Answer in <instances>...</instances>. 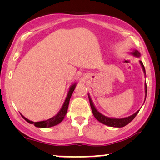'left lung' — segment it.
Here are the masks:
<instances>
[{
  "mask_svg": "<svg viewBox=\"0 0 160 160\" xmlns=\"http://www.w3.org/2000/svg\"><path fill=\"white\" fill-rule=\"evenodd\" d=\"M133 55L137 57V58H140L141 56V54L138 51L135 50L132 53ZM140 63H141L142 68H143V72L146 73V71H145V68H144V65L142 62L141 60L139 61ZM145 92H146V93H147V87H146V83L145 84ZM146 99V98H145ZM89 103H90V106L92 108V111L93 115L94 117H95V119H97L101 123L106 124V125L110 126V127H113V128H122V127H124L127 124H128L130 122L132 121V120L134 119V118L136 117V115L138 114V113L139 112L138 110L136 111L134 114L128 117H125V118H122V119H115V118H109L107 117L106 116L102 115V113H100L99 111H98L97 109L95 108V106H94L90 96L89 95Z\"/></svg>",
  "mask_w": 160,
  "mask_h": 160,
  "instance_id": "left-lung-1",
  "label": "left lung"
}]
</instances>
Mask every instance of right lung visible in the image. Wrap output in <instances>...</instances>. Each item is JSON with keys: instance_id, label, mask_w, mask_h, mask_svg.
<instances>
[{"instance_id": "add662e5", "label": "right lung", "mask_w": 160, "mask_h": 160, "mask_svg": "<svg viewBox=\"0 0 160 160\" xmlns=\"http://www.w3.org/2000/svg\"><path fill=\"white\" fill-rule=\"evenodd\" d=\"M76 87V84L72 85V86L70 87V89L68 91V93L66 99H65L64 103H63L62 108H61L60 111H59L58 114L54 116L52 118H50V119L47 120H44V121H41V122H33L30 120L28 119L27 118H25L24 116L21 114L22 117H23V119L27 121L28 123L30 124H33L35 126L37 127V128H51V127H53L54 125H57L59 123H60L62 121L63 119H64L65 114H66L69 105V101L70 99H71V97L73 94L74 89H75Z\"/></svg>"}]
</instances>
